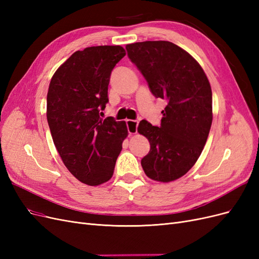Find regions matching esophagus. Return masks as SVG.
<instances>
[{
  "label": "esophagus",
  "instance_id": "obj_1",
  "mask_svg": "<svg viewBox=\"0 0 259 259\" xmlns=\"http://www.w3.org/2000/svg\"><path fill=\"white\" fill-rule=\"evenodd\" d=\"M126 125H127V130L131 135H134L137 133V126H138V121L134 120H126Z\"/></svg>",
  "mask_w": 259,
  "mask_h": 259
}]
</instances>
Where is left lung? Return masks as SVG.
<instances>
[{"label": "left lung", "mask_w": 259, "mask_h": 259, "mask_svg": "<svg viewBox=\"0 0 259 259\" xmlns=\"http://www.w3.org/2000/svg\"><path fill=\"white\" fill-rule=\"evenodd\" d=\"M126 50L151 93L167 103L160 126L139 122L138 133L150 143L142 166L155 182H174L194 165L206 144L213 121L210 84L199 62L174 43L137 42Z\"/></svg>", "instance_id": "8db88e82"}]
</instances>
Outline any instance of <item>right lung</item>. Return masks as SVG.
Listing matches in <instances>:
<instances>
[{
  "label": "right lung",
  "instance_id": "right-lung-1",
  "mask_svg": "<svg viewBox=\"0 0 259 259\" xmlns=\"http://www.w3.org/2000/svg\"><path fill=\"white\" fill-rule=\"evenodd\" d=\"M125 54L120 45L76 51L50 83L46 116L53 142L70 173L85 185L99 186L112 177L128 135L124 121L99 115L109 100L112 69Z\"/></svg>",
  "mask_w": 259,
  "mask_h": 259
}]
</instances>
